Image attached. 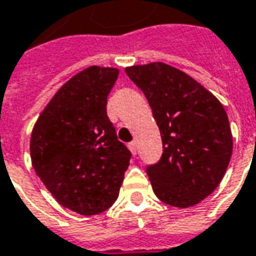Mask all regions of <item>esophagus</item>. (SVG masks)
<instances>
[{
    "label": "esophagus",
    "instance_id": "obj_1",
    "mask_svg": "<svg viewBox=\"0 0 256 256\" xmlns=\"http://www.w3.org/2000/svg\"><path fill=\"white\" fill-rule=\"evenodd\" d=\"M128 150H132V154H133V155H136V154H137V142H136V141L128 142Z\"/></svg>",
    "mask_w": 256,
    "mask_h": 256
}]
</instances>
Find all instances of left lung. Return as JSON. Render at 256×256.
I'll return each mask as SVG.
<instances>
[{
    "label": "left lung",
    "instance_id": "left-lung-1",
    "mask_svg": "<svg viewBox=\"0 0 256 256\" xmlns=\"http://www.w3.org/2000/svg\"><path fill=\"white\" fill-rule=\"evenodd\" d=\"M142 90L160 130L163 154L146 166L163 203L186 208L220 185L233 150L229 119L218 98L182 71L163 63L126 68Z\"/></svg>",
    "mask_w": 256,
    "mask_h": 256
}]
</instances>
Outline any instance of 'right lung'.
I'll return each instance as SVG.
<instances>
[{"instance_id":"right-lung-1","label":"right lung","mask_w":256,"mask_h":256,"mask_svg":"<svg viewBox=\"0 0 256 256\" xmlns=\"http://www.w3.org/2000/svg\"><path fill=\"white\" fill-rule=\"evenodd\" d=\"M116 68L89 67L64 84L32 128V167L66 208L100 214L115 203L132 152L106 115Z\"/></svg>"}]
</instances>
